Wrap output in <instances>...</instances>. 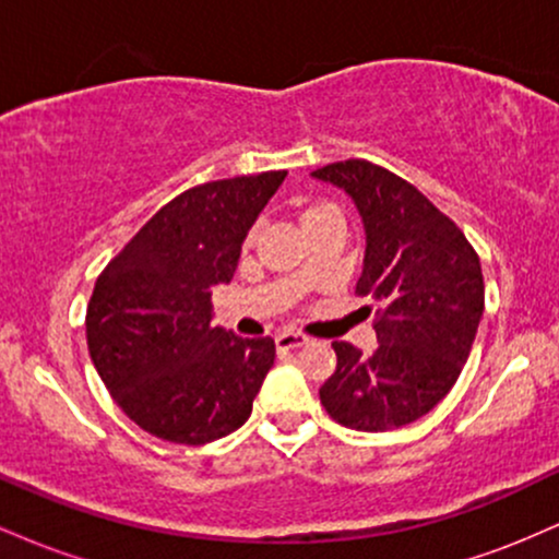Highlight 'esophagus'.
Masks as SVG:
<instances>
[{
	"mask_svg": "<svg viewBox=\"0 0 559 559\" xmlns=\"http://www.w3.org/2000/svg\"><path fill=\"white\" fill-rule=\"evenodd\" d=\"M310 338L301 336V333H294V331H281L275 333V346H278L281 352H288V349H299V346H305Z\"/></svg>",
	"mask_w": 559,
	"mask_h": 559,
	"instance_id": "esophagus-1",
	"label": "esophagus"
}]
</instances>
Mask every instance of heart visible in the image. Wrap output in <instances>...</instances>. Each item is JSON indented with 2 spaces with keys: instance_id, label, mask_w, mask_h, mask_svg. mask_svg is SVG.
Masks as SVG:
<instances>
[{
  "instance_id": "1",
  "label": "heart",
  "mask_w": 559,
  "mask_h": 559,
  "mask_svg": "<svg viewBox=\"0 0 559 559\" xmlns=\"http://www.w3.org/2000/svg\"><path fill=\"white\" fill-rule=\"evenodd\" d=\"M331 217H342L333 204H325V202H316V204H307V207H301L299 213V221H301V228H310L316 226L320 221H331ZM254 241V230H249L247 236V243Z\"/></svg>"
}]
</instances>
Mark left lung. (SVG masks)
Listing matches in <instances>:
<instances>
[{"label": "left lung", "instance_id": "obj_1", "mask_svg": "<svg viewBox=\"0 0 559 559\" xmlns=\"http://www.w3.org/2000/svg\"><path fill=\"white\" fill-rule=\"evenodd\" d=\"M312 178L355 202L365 226L357 294L378 305L376 352L333 342L336 373L320 402L346 428H402L444 400L471 355L484 316L480 260L454 221L381 165L344 159Z\"/></svg>", "mask_w": 559, "mask_h": 559}]
</instances>
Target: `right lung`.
I'll use <instances>...</instances> for the list:
<instances>
[{
  "label": "right lung",
  "mask_w": 559,
  "mask_h": 559,
  "mask_svg": "<svg viewBox=\"0 0 559 559\" xmlns=\"http://www.w3.org/2000/svg\"><path fill=\"white\" fill-rule=\"evenodd\" d=\"M286 170L210 181L144 223L96 278L88 355L118 407L157 439L207 444L241 428L273 368L275 344L213 325V286Z\"/></svg>",
  "instance_id": "obj_1"
}]
</instances>
